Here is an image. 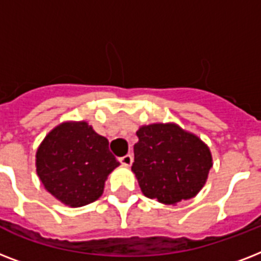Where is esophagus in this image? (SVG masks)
Masks as SVG:
<instances>
[{"label":"esophagus","instance_id":"34e87169","mask_svg":"<svg viewBox=\"0 0 261 261\" xmlns=\"http://www.w3.org/2000/svg\"><path fill=\"white\" fill-rule=\"evenodd\" d=\"M120 164H122L123 167H130L131 164H133V155L131 154H127V155H123L122 159H119Z\"/></svg>","mask_w":261,"mask_h":261}]
</instances>
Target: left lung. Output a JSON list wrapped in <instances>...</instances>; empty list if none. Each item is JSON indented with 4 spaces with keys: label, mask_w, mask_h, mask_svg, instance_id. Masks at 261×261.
<instances>
[{
    "label": "left lung",
    "mask_w": 261,
    "mask_h": 261,
    "mask_svg": "<svg viewBox=\"0 0 261 261\" xmlns=\"http://www.w3.org/2000/svg\"><path fill=\"white\" fill-rule=\"evenodd\" d=\"M131 171L145 196L177 204L196 196L213 167L210 147L176 123L141 126Z\"/></svg>",
    "instance_id": "8db88e82"
}]
</instances>
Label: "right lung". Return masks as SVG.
<instances>
[{
    "instance_id": "obj_1",
    "label": "right lung",
    "mask_w": 261,
    "mask_h": 261,
    "mask_svg": "<svg viewBox=\"0 0 261 261\" xmlns=\"http://www.w3.org/2000/svg\"><path fill=\"white\" fill-rule=\"evenodd\" d=\"M35 165L47 192L66 206L81 207L101 196L108 174L120 164L106 137L84 120H69L46 135Z\"/></svg>"
}]
</instances>
